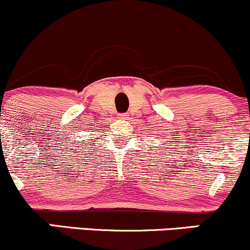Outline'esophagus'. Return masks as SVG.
I'll return each instance as SVG.
<instances>
[{
    "label": "esophagus",
    "instance_id": "esophagus-1",
    "mask_svg": "<svg viewBox=\"0 0 250 250\" xmlns=\"http://www.w3.org/2000/svg\"><path fill=\"white\" fill-rule=\"evenodd\" d=\"M118 118H119V119H127L128 116L126 113H120L119 116H118Z\"/></svg>",
    "mask_w": 250,
    "mask_h": 250
}]
</instances>
